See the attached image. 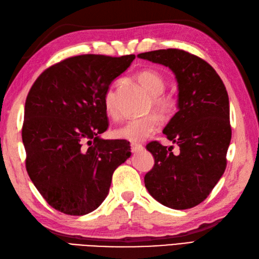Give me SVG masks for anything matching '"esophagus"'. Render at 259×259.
Listing matches in <instances>:
<instances>
[{"instance_id": "1", "label": "esophagus", "mask_w": 259, "mask_h": 259, "mask_svg": "<svg viewBox=\"0 0 259 259\" xmlns=\"http://www.w3.org/2000/svg\"><path fill=\"white\" fill-rule=\"evenodd\" d=\"M131 149H132V151H133V152H137V151H141V150H143V149H144V147H143V145H141V144L132 143V144H131Z\"/></svg>"}]
</instances>
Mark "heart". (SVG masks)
<instances>
[{
  "instance_id": "1",
  "label": "heart",
  "mask_w": 259,
  "mask_h": 259,
  "mask_svg": "<svg viewBox=\"0 0 259 259\" xmlns=\"http://www.w3.org/2000/svg\"><path fill=\"white\" fill-rule=\"evenodd\" d=\"M137 81L149 93L151 96L150 109L153 108L162 116H169L176 107V101L173 97L164 94L165 81L161 74L153 69H144L136 75ZM114 89L110 87L103 97V106L106 113L111 116H116V109L114 102ZM160 128V120L156 114H149L144 117L134 118L122 126L115 130V136L131 143H141L151 136Z\"/></svg>"
}]
</instances>
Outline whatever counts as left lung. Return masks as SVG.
<instances>
[{
	"label": "left lung",
	"mask_w": 259,
	"mask_h": 259,
	"mask_svg": "<svg viewBox=\"0 0 259 259\" xmlns=\"http://www.w3.org/2000/svg\"><path fill=\"white\" fill-rule=\"evenodd\" d=\"M139 59L169 67L178 81V108L163 130L180 147L151 142L146 146L155 165L145 186L160 204L172 209L193 208L204 201L227 166L231 141L229 96L225 83L206 61L179 49L138 54Z\"/></svg>",
	"instance_id": "1"
}]
</instances>
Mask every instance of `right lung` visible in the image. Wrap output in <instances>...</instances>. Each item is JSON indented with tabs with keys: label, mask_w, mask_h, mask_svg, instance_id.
<instances>
[{
	"label": "right lung",
	"mask_w": 259,
	"mask_h": 259,
	"mask_svg": "<svg viewBox=\"0 0 259 259\" xmlns=\"http://www.w3.org/2000/svg\"><path fill=\"white\" fill-rule=\"evenodd\" d=\"M134 54H83L47 68L25 103L22 131L26 169L46 201L82 215L109 194L113 172L131 157L124 139L100 138L109 127L103 97Z\"/></svg>",
	"instance_id": "add662e5"
}]
</instances>
